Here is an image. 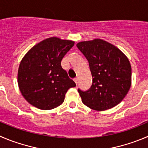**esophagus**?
<instances>
[{"label":"esophagus","instance_id":"esophagus-1","mask_svg":"<svg viewBox=\"0 0 148 148\" xmlns=\"http://www.w3.org/2000/svg\"><path fill=\"white\" fill-rule=\"evenodd\" d=\"M74 81H75V83L76 84H78V78H75V79H74Z\"/></svg>","mask_w":148,"mask_h":148}]
</instances>
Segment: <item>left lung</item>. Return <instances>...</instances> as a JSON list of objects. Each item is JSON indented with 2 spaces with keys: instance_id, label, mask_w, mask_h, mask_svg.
I'll return each instance as SVG.
<instances>
[{
  "instance_id": "left-lung-1",
  "label": "left lung",
  "mask_w": 148,
  "mask_h": 148,
  "mask_svg": "<svg viewBox=\"0 0 148 148\" xmlns=\"http://www.w3.org/2000/svg\"><path fill=\"white\" fill-rule=\"evenodd\" d=\"M76 46L88 61L93 78L88 91L78 89L83 103L99 111L119 105L132 85V67L127 57L102 39L81 41Z\"/></svg>"
}]
</instances>
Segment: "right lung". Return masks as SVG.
Returning a JSON list of instances; mask_svg holds the SVG:
<instances>
[{
    "instance_id": "obj_1",
    "label": "right lung",
    "mask_w": 148,
    "mask_h": 148,
    "mask_svg": "<svg viewBox=\"0 0 148 148\" xmlns=\"http://www.w3.org/2000/svg\"><path fill=\"white\" fill-rule=\"evenodd\" d=\"M73 40L51 37L31 48L19 66L17 82L22 96L40 110H51L64 100L67 90L76 86L62 67L61 61L74 46Z\"/></svg>"
}]
</instances>
